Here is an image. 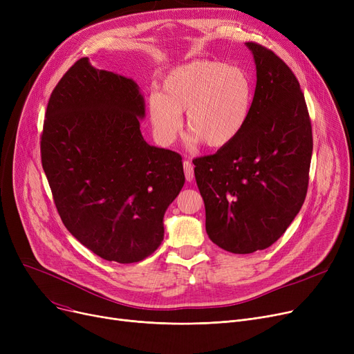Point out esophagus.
<instances>
[{
    "mask_svg": "<svg viewBox=\"0 0 354 354\" xmlns=\"http://www.w3.org/2000/svg\"><path fill=\"white\" fill-rule=\"evenodd\" d=\"M183 171H185V178H187L188 182H192L195 179L194 165L189 160H183Z\"/></svg>",
    "mask_w": 354,
    "mask_h": 354,
    "instance_id": "obj_1",
    "label": "esophagus"
}]
</instances>
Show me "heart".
I'll use <instances>...</instances> for the list:
<instances>
[{
    "instance_id": "1",
    "label": "heart",
    "mask_w": 354,
    "mask_h": 354,
    "mask_svg": "<svg viewBox=\"0 0 354 354\" xmlns=\"http://www.w3.org/2000/svg\"><path fill=\"white\" fill-rule=\"evenodd\" d=\"M254 88L248 74L218 60H195L169 71L162 91L147 97V115L160 145H172L187 111L192 142L224 149L235 142L250 120Z\"/></svg>"
}]
</instances>
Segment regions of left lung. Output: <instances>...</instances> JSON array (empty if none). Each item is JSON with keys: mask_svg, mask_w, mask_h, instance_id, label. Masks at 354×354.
<instances>
[{"mask_svg": "<svg viewBox=\"0 0 354 354\" xmlns=\"http://www.w3.org/2000/svg\"><path fill=\"white\" fill-rule=\"evenodd\" d=\"M245 46L257 68L250 120L230 146L194 160L207 234L234 254L266 250L286 232L304 203L313 153L299 80L271 50Z\"/></svg>", "mask_w": 354, "mask_h": 354, "instance_id": "left-lung-1", "label": "left lung"}]
</instances>
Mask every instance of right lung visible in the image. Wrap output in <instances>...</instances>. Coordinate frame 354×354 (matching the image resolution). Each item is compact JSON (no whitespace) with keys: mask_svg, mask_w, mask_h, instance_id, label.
I'll return each instance as SVG.
<instances>
[{"mask_svg":"<svg viewBox=\"0 0 354 354\" xmlns=\"http://www.w3.org/2000/svg\"><path fill=\"white\" fill-rule=\"evenodd\" d=\"M145 99L132 79L74 63L53 90L41 163L70 234L106 261L139 263L163 241L180 192L182 158L146 143Z\"/></svg>","mask_w":354,"mask_h":354,"instance_id":"obj_1","label":"right lung"}]
</instances>
